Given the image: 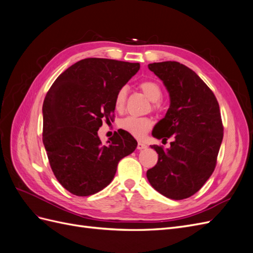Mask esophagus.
Returning a JSON list of instances; mask_svg holds the SVG:
<instances>
[{
    "label": "esophagus",
    "mask_w": 253,
    "mask_h": 253,
    "mask_svg": "<svg viewBox=\"0 0 253 253\" xmlns=\"http://www.w3.org/2000/svg\"><path fill=\"white\" fill-rule=\"evenodd\" d=\"M148 148V145L147 144H145L144 142H138V143H137V149H138V150H143V149H147Z\"/></svg>",
    "instance_id": "obj_1"
}]
</instances>
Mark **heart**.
<instances>
[{"mask_svg": "<svg viewBox=\"0 0 253 253\" xmlns=\"http://www.w3.org/2000/svg\"><path fill=\"white\" fill-rule=\"evenodd\" d=\"M139 89L142 91L143 95L147 97L149 100L154 102L153 108L157 109V101L160 100L163 96V90L159 84L155 81L152 80H145L139 84ZM126 101V88L121 87L118 89L116 96H115V109L118 112L124 111ZM119 126L125 129L126 132L133 135L134 137L138 139L143 138L147 135L152 127V121L150 118L147 117H135V116H127L120 120Z\"/></svg>", "mask_w": 253, "mask_h": 253, "instance_id": "b5f03b06", "label": "heart"}]
</instances>
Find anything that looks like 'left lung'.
Instances as JSON below:
<instances>
[{
  "instance_id": "obj_1",
  "label": "left lung",
  "mask_w": 253,
  "mask_h": 253,
  "mask_svg": "<svg viewBox=\"0 0 253 253\" xmlns=\"http://www.w3.org/2000/svg\"><path fill=\"white\" fill-rule=\"evenodd\" d=\"M149 70L162 80L170 95V108L152 135L167 140L165 150L151 145L158 162L147 171L151 186L171 200L195 194L216 166L224 126L213 91L195 72L175 61L151 63Z\"/></svg>"
}]
</instances>
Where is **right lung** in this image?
Instances as JSON below:
<instances>
[{
  "label": "right lung",
  "mask_w": 253,
  "mask_h": 253,
  "mask_svg": "<svg viewBox=\"0 0 253 253\" xmlns=\"http://www.w3.org/2000/svg\"><path fill=\"white\" fill-rule=\"evenodd\" d=\"M139 63L87 58L68 67L52 83L43 102V143L58 181L68 192L89 196L110 185L120 159L137 147L118 131L102 144L98 129L115 111L119 88L139 71Z\"/></svg>",
  "instance_id": "right-lung-1"
}]
</instances>
